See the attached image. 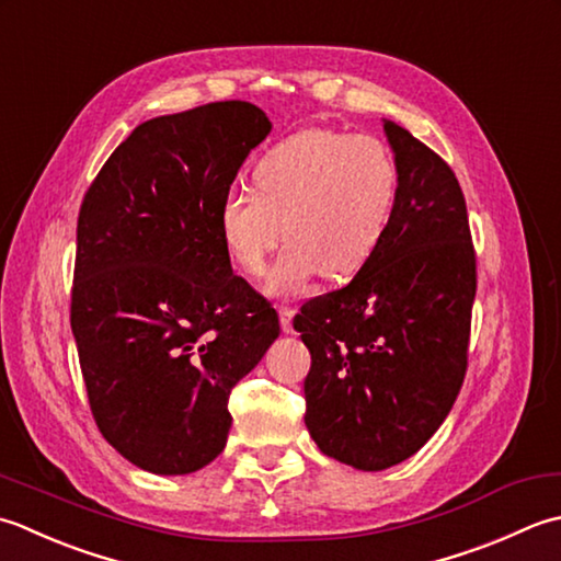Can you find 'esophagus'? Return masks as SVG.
Returning a JSON list of instances; mask_svg holds the SVG:
<instances>
[{
	"mask_svg": "<svg viewBox=\"0 0 561 561\" xmlns=\"http://www.w3.org/2000/svg\"><path fill=\"white\" fill-rule=\"evenodd\" d=\"M278 314H280V327L283 331H293V317H295V310L293 307H278Z\"/></svg>",
	"mask_w": 561,
	"mask_h": 561,
	"instance_id": "esophagus-1",
	"label": "esophagus"
}]
</instances>
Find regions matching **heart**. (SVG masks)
I'll return each instance as SVG.
<instances>
[{
  "mask_svg": "<svg viewBox=\"0 0 561 561\" xmlns=\"http://www.w3.org/2000/svg\"><path fill=\"white\" fill-rule=\"evenodd\" d=\"M397 186V162L380 140L305 130L259 159L256 193H225L217 230L247 273H261L280 234L288 237L268 290L290 295L322 271L339 280L368 264L390 227Z\"/></svg>",
  "mask_w": 561,
  "mask_h": 561,
  "instance_id": "obj_1",
  "label": "heart"
}]
</instances>
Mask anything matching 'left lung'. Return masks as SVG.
<instances>
[{
    "label": "left lung",
    "mask_w": 561,
    "mask_h": 561,
    "mask_svg": "<svg viewBox=\"0 0 561 561\" xmlns=\"http://www.w3.org/2000/svg\"><path fill=\"white\" fill-rule=\"evenodd\" d=\"M399 171L380 247L344 288L305 302V424L363 472L404 462L450 414L467 370L477 259L453 169L385 121Z\"/></svg>",
    "instance_id": "left-lung-1"
}]
</instances>
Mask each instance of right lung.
Segmentation results:
<instances>
[{
  "label": "right lung",
  "mask_w": 561,
  "mask_h": 561,
  "mask_svg": "<svg viewBox=\"0 0 561 561\" xmlns=\"http://www.w3.org/2000/svg\"><path fill=\"white\" fill-rule=\"evenodd\" d=\"M268 133L249 101L145 121L79 210L70 322L89 407L145 472L191 474L225 450L232 387L280 334L217 230L220 201Z\"/></svg>",
  "instance_id": "obj_1"
}]
</instances>
